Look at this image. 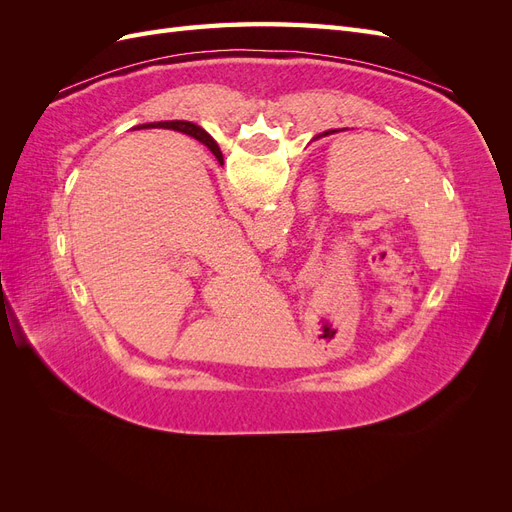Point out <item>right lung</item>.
Masks as SVG:
<instances>
[{
	"instance_id": "add662e5",
	"label": "right lung",
	"mask_w": 512,
	"mask_h": 512,
	"mask_svg": "<svg viewBox=\"0 0 512 512\" xmlns=\"http://www.w3.org/2000/svg\"><path fill=\"white\" fill-rule=\"evenodd\" d=\"M145 128H168V130H177V132H183V134H190V136H194V138H196V141L205 143V145L213 151V156H215V158L222 160L220 147L215 145L213 138H211L205 130H200L198 126H194V123H190V121H162V123H147Z\"/></svg>"
}]
</instances>
